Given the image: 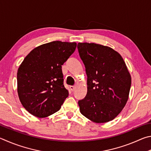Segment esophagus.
<instances>
[{"label":"esophagus","mask_w":151,"mask_h":151,"mask_svg":"<svg viewBox=\"0 0 151 151\" xmlns=\"http://www.w3.org/2000/svg\"><path fill=\"white\" fill-rule=\"evenodd\" d=\"M70 89H71V91H73L74 90H75L76 87L74 86H70Z\"/></svg>","instance_id":"esophagus-1"}]
</instances>
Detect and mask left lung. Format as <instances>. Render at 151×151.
Segmentation results:
<instances>
[{"label":"left lung","mask_w":151,"mask_h":151,"mask_svg":"<svg viewBox=\"0 0 151 151\" xmlns=\"http://www.w3.org/2000/svg\"><path fill=\"white\" fill-rule=\"evenodd\" d=\"M78 49L88 76L86 96L78 101L80 112L96 123L112 121L129 98L131 78L125 63L108 46L85 42Z\"/></svg>","instance_id":"obj_1"}]
</instances>
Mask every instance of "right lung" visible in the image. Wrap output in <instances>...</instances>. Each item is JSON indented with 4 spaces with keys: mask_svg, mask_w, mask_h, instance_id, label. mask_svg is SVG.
<instances>
[{
    "mask_svg": "<svg viewBox=\"0 0 151 151\" xmlns=\"http://www.w3.org/2000/svg\"><path fill=\"white\" fill-rule=\"evenodd\" d=\"M76 42L54 41L29 53L17 72L18 94L23 107L37 117L59 111L68 96L62 65L75 51Z\"/></svg>",
    "mask_w": 151,
    "mask_h": 151,
    "instance_id": "add662e5",
    "label": "right lung"
}]
</instances>
